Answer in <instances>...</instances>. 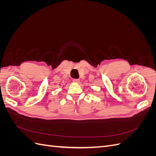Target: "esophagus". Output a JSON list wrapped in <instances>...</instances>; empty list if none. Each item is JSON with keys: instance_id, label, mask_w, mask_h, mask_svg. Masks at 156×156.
Instances as JSON below:
<instances>
[{"instance_id": "obj_1", "label": "esophagus", "mask_w": 156, "mask_h": 156, "mask_svg": "<svg viewBox=\"0 0 156 156\" xmlns=\"http://www.w3.org/2000/svg\"><path fill=\"white\" fill-rule=\"evenodd\" d=\"M73 81L74 83H79L80 82V80L79 79H73Z\"/></svg>"}]
</instances>
